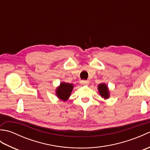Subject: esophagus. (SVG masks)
I'll use <instances>...</instances> for the list:
<instances>
[{"mask_svg": "<svg viewBox=\"0 0 150 150\" xmlns=\"http://www.w3.org/2000/svg\"><path fill=\"white\" fill-rule=\"evenodd\" d=\"M81 84H84V85H88L89 84V81H85V80L81 81Z\"/></svg>", "mask_w": 150, "mask_h": 150, "instance_id": "obj_1", "label": "esophagus"}]
</instances>
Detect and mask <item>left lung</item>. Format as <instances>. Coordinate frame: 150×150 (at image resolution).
<instances>
[{
    "mask_svg": "<svg viewBox=\"0 0 150 150\" xmlns=\"http://www.w3.org/2000/svg\"><path fill=\"white\" fill-rule=\"evenodd\" d=\"M98 90L99 91V94L100 96L104 98V99H107L110 97V91L108 90V86L102 83L98 84Z\"/></svg>",
    "mask_w": 150,
    "mask_h": 150,
    "instance_id": "left-lung-1",
    "label": "left lung"
}]
</instances>
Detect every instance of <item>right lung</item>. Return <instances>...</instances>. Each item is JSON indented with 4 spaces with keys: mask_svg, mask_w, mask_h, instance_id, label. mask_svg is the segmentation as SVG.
Wrapping results in <instances>:
<instances>
[{
    "mask_svg": "<svg viewBox=\"0 0 150 150\" xmlns=\"http://www.w3.org/2000/svg\"><path fill=\"white\" fill-rule=\"evenodd\" d=\"M73 89L71 84L61 82L59 86L56 89V95L59 99L66 101L69 98Z\"/></svg>",
    "mask_w": 150,
    "mask_h": 150,
    "instance_id": "obj_1",
    "label": "right lung"
}]
</instances>
